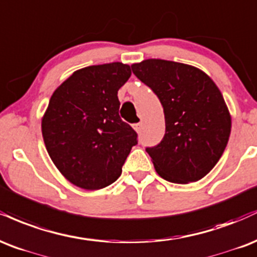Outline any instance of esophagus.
I'll use <instances>...</instances> for the list:
<instances>
[{"mask_svg": "<svg viewBox=\"0 0 257 257\" xmlns=\"http://www.w3.org/2000/svg\"><path fill=\"white\" fill-rule=\"evenodd\" d=\"M132 127H134L136 131L137 132H140L141 130H142V122H138V123H134V125H132Z\"/></svg>", "mask_w": 257, "mask_h": 257, "instance_id": "esophagus-1", "label": "esophagus"}]
</instances>
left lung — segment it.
Returning <instances> with one entry per match:
<instances>
[{"mask_svg":"<svg viewBox=\"0 0 257 257\" xmlns=\"http://www.w3.org/2000/svg\"><path fill=\"white\" fill-rule=\"evenodd\" d=\"M132 72L164 107L166 134L147 148L156 172L176 184L197 182L221 158L231 134V115L209 75L186 63L148 59Z\"/></svg>","mask_w":257,"mask_h":257,"instance_id":"8db88e82","label":"left lung"}]
</instances>
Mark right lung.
Listing matches in <instances>:
<instances>
[{"label": "right lung", "mask_w": 257, "mask_h": 257, "mask_svg": "<svg viewBox=\"0 0 257 257\" xmlns=\"http://www.w3.org/2000/svg\"><path fill=\"white\" fill-rule=\"evenodd\" d=\"M131 69L121 62L75 71L51 95L42 117L47 152L68 182L99 190L120 177L137 134L119 115L117 91Z\"/></svg>", "instance_id": "1"}]
</instances>
